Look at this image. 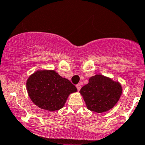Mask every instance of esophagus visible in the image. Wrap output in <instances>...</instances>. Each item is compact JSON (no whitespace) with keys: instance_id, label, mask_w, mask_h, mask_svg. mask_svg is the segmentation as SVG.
Wrapping results in <instances>:
<instances>
[{"instance_id":"obj_1","label":"esophagus","mask_w":145,"mask_h":145,"mask_svg":"<svg viewBox=\"0 0 145 145\" xmlns=\"http://www.w3.org/2000/svg\"><path fill=\"white\" fill-rule=\"evenodd\" d=\"M76 87H77V90L80 91V89H81V87H82V84H78L76 85Z\"/></svg>"}]
</instances>
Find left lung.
<instances>
[{
	"label": "left lung",
	"instance_id": "1",
	"mask_svg": "<svg viewBox=\"0 0 145 145\" xmlns=\"http://www.w3.org/2000/svg\"><path fill=\"white\" fill-rule=\"evenodd\" d=\"M121 84L101 74L89 79V83L80 91L88 110L97 113L109 111L117 103L121 95Z\"/></svg>",
	"mask_w": 145,
	"mask_h": 145
}]
</instances>
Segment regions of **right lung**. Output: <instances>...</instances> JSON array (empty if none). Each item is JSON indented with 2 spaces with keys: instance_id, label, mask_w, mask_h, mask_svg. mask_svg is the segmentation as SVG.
I'll return each mask as SVG.
<instances>
[{
  "instance_id": "right-lung-1",
  "label": "right lung",
  "mask_w": 145,
  "mask_h": 145,
  "mask_svg": "<svg viewBox=\"0 0 145 145\" xmlns=\"http://www.w3.org/2000/svg\"><path fill=\"white\" fill-rule=\"evenodd\" d=\"M26 89L32 102L43 110L50 112L61 109L68 96L77 91L68 79L54 70H38L28 77Z\"/></svg>"
}]
</instances>
